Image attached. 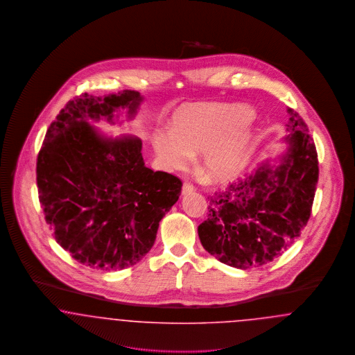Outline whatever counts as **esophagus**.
Instances as JSON below:
<instances>
[{"instance_id": "esophagus-1", "label": "esophagus", "mask_w": 355, "mask_h": 355, "mask_svg": "<svg viewBox=\"0 0 355 355\" xmlns=\"http://www.w3.org/2000/svg\"><path fill=\"white\" fill-rule=\"evenodd\" d=\"M196 190V187L191 185V184H189V182H185L184 185H182V194H187V193H193Z\"/></svg>"}]
</instances>
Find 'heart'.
<instances>
[{
    "mask_svg": "<svg viewBox=\"0 0 355 355\" xmlns=\"http://www.w3.org/2000/svg\"><path fill=\"white\" fill-rule=\"evenodd\" d=\"M252 117L253 112L245 106H187L175 116L171 133L164 132L154 137V152L171 169L185 168L191 161V153L202 152L203 174L211 181H226L242 168L250 138V130L243 123Z\"/></svg>",
    "mask_w": 355,
    "mask_h": 355,
    "instance_id": "b5f03b06",
    "label": "heart"
}]
</instances>
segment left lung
<instances>
[{
    "instance_id": "8db88e82",
    "label": "left lung",
    "mask_w": 355,
    "mask_h": 355,
    "mask_svg": "<svg viewBox=\"0 0 355 355\" xmlns=\"http://www.w3.org/2000/svg\"><path fill=\"white\" fill-rule=\"evenodd\" d=\"M287 153L253 175L210 197L198 226L206 252L225 265L250 269L282 255L310 218L318 182V154L307 125L287 107Z\"/></svg>"
}]
</instances>
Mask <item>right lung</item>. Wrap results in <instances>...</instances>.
Segmentation results:
<instances>
[{
	"label": "right lung",
	"mask_w": 355,
	"mask_h": 355,
	"mask_svg": "<svg viewBox=\"0 0 355 355\" xmlns=\"http://www.w3.org/2000/svg\"><path fill=\"white\" fill-rule=\"evenodd\" d=\"M135 90L83 93L53 121L37 157L38 200L57 243L80 263L119 270L152 249L159 220L178 201L182 181L145 166L141 139L103 138L87 119L135 116Z\"/></svg>",
	"instance_id": "add662e5"
}]
</instances>
